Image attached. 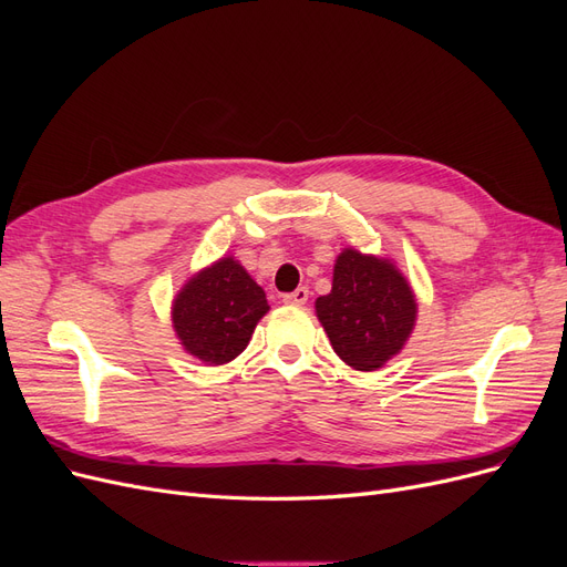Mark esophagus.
Returning a JSON list of instances; mask_svg holds the SVG:
<instances>
[{
	"label": "esophagus",
	"instance_id": "1",
	"mask_svg": "<svg viewBox=\"0 0 567 567\" xmlns=\"http://www.w3.org/2000/svg\"><path fill=\"white\" fill-rule=\"evenodd\" d=\"M307 298H310V290H307L305 286H300V288H296L293 293H286L284 296V302L286 305H296V307H300V305H305L307 302Z\"/></svg>",
	"mask_w": 567,
	"mask_h": 567
}]
</instances>
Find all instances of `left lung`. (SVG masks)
Here are the masks:
<instances>
[{"instance_id":"obj_1","label":"left lung","mask_w":567,"mask_h":567,"mask_svg":"<svg viewBox=\"0 0 567 567\" xmlns=\"http://www.w3.org/2000/svg\"><path fill=\"white\" fill-rule=\"evenodd\" d=\"M336 354L357 371H375L400 354L416 323V296L385 257L346 248L329 296L315 302Z\"/></svg>"}]
</instances>
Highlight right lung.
I'll return each mask as SVG.
<instances>
[{
	"instance_id": "add662e5",
	"label": "right lung",
	"mask_w": 567,
	"mask_h": 567,
	"mask_svg": "<svg viewBox=\"0 0 567 567\" xmlns=\"http://www.w3.org/2000/svg\"><path fill=\"white\" fill-rule=\"evenodd\" d=\"M267 312L265 290L238 260L221 257L184 284L173 302V326L188 354L219 367L246 350Z\"/></svg>"
}]
</instances>
